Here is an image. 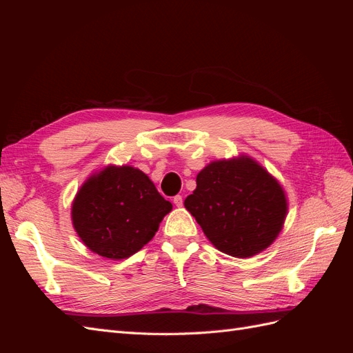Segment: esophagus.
<instances>
[{
	"label": "esophagus",
	"mask_w": 353,
	"mask_h": 353,
	"mask_svg": "<svg viewBox=\"0 0 353 353\" xmlns=\"http://www.w3.org/2000/svg\"><path fill=\"white\" fill-rule=\"evenodd\" d=\"M183 203H184L183 196H175V197H174V205H175L176 208H181V206H183Z\"/></svg>",
	"instance_id": "1"
}]
</instances>
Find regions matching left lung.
<instances>
[{"label": "left lung", "instance_id": "left-lung-1", "mask_svg": "<svg viewBox=\"0 0 353 353\" xmlns=\"http://www.w3.org/2000/svg\"><path fill=\"white\" fill-rule=\"evenodd\" d=\"M184 206L222 253L245 259L268 249L287 216L285 191L248 154L213 160Z\"/></svg>", "mask_w": 353, "mask_h": 353}]
</instances>
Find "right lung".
Returning <instances> with one entry per match:
<instances>
[{
  "label": "right lung",
  "mask_w": 353,
  "mask_h": 353,
  "mask_svg": "<svg viewBox=\"0 0 353 353\" xmlns=\"http://www.w3.org/2000/svg\"><path fill=\"white\" fill-rule=\"evenodd\" d=\"M172 210L138 168L108 165L81 185L72 223L87 248L105 259H126L150 241Z\"/></svg>",
  "instance_id": "add662e5"
}]
</instances>
